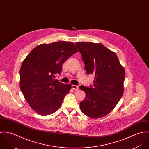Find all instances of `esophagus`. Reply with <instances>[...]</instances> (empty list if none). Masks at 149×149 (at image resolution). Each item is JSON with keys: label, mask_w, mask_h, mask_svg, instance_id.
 <instances>
[{"label": "esophagus", "mask_w": 149, "mask_h": 149, "mask_svg": "<svg viewBox=\"0 0 149 149\" xmlns=\"http://www.w3.org/2000/svg\"><path fill=\"white\" fill-rule=\"evenodd\" d=\"M72 86L73 89H74V90H75V91L78 90V89H79V86H77V85H72Z\"/></svg>", "instance_id": "34e87169"}]
</instances>
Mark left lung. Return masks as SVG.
<instances>
[{"instance_id":"8db88e82","label":"left lung","mask_w":149,"mask_h":149,"mask_svg":"<svg viewBox=\"0 0 149 149\" xmlns=\"http://www.w3.org/2000/svg\"><path fill=\"white\" fill-rule=\"evenodd\" d=\"M76 46L86 73L95 75L93 85L80 86L86 95L80 103L81 111L93 119L103 117L113 109L123 94L125 69L116 53L101 43L79 42Z\"/></svg>"}]
</instances>
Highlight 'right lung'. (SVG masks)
Listing matches in <instances>:
<instances>
[{"mask_svg":"<svg viewBox=\"0 0 149 149\" xmlns=\"http://www.w3.org/2000/svg\"><path fill=\"white\" fill-rule=\"evenodd\" d=\"M78 52L71 42L59 41L40 44L23 60L20 69V88L35 112L48 115L61 106L65 95L72 88L54 80L60 74L64 62Z\"/></svg>","mask_w":149,"mask_h":149,"instance_id":"right-lung-1","label":"right lung"}]
</instances>
